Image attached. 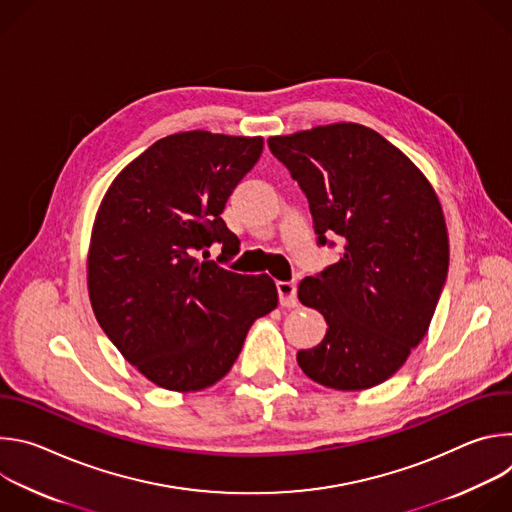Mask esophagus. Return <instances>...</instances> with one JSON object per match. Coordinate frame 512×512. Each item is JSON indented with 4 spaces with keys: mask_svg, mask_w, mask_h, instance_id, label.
Masks as SVG:
<instances>
[{
    "mask_svg": "<svg viewBox=\"0 0 512 512\" xmlns=\"http://www.w3.org/2000/svg\"><path fill=\"white\" fill-rule=\"evenodd\" d=\"M279 304L283 308H294L298 304V285L296 281H279L277 283Z\"/></svg>",
    "mask_w": 512,
    "mask_h": 512,
    "instance_id": "esophagus-1",
    "label": "esophagus"
}]
</instances>
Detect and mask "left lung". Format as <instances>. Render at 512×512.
I'll return each mask as SVG.
<instances>
[{
  "instance_id": "1",
  "label": "left lung",
  "mask_w": 512,
  "mask_h": 512,
  "mask_svg": "<svg viewBox=\"0 0 512 512\" xmlns=\"http://www.w3.org/2000/svg\"><path fill=\"white\" fill-rule=\"evenodd\" d=\"M267 143L306 194L318 245L332 247L334 235L344 243L338 263L298 287L328 324L298 364L330 389L381 385L423 340L440 302L450 263L442 204L421 170L364 125H320Z\"/></svg>"
}]
</instances>
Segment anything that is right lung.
Instances as JSON below:
<instances>
[{"label": "right lung", "instance_id": "obj_1", "mask_svg": "<svg viewBox=\"0 0 512 512\" xmlns=\"http://www.w3.org/2000/svg\"><path fill=\"white\" fill-rule=\"evenodd\" d=\"M261 152L263 137L168 135L121 170L97 210L87 259L93 312L158 387L188 393L221 381L251 324L277 306L269 275L218 263L239 251L221 212ZM212 242L224 245L216 262L205 251Z\"/></svg>", "mask_w": 512, "mask_h": 512}]
</instances>
